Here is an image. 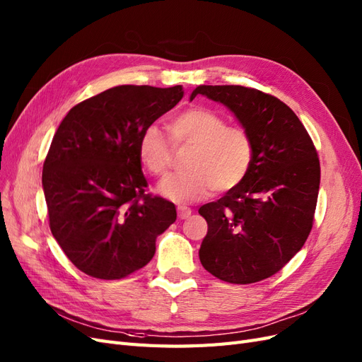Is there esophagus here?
Wrapping results in <instances>:
<instances>
[{
    "label": "esophagus",
    "mask_w": 362,
    "mask_h": 362,
    "mask_svg": "<svg viewBox=\"0 0 362 362\" xmlns=\"http://www.w3.org/2000/svg\"><path fill=\"white\" fill-rule=\"evenodd\" d=\"M190 216H192V210H190L189 206H185V205H180L178 206V217L180 218H187Z\"/></svg>",
    "instance_id": "obj_1"
}]
</instances>
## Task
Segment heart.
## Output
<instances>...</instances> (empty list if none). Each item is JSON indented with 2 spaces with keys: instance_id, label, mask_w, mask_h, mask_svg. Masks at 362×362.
Segmentation results:
<instances>
[{
  "instance_id": "b5f03b06",
  "label": "heart",
  "mask_w": 362,
  "mask_h": 362,
  "mask_svg": "<svg viewBox=\"0 0 362 362\" xmlns=\"http://www.w3.org/2000/svg\"><path fill=\"white\" fill-rule=\"evenodd\" d=\"M175 148H190L184 168L158 185V193L172 202L187 204L205 199L213 190L225 193L242 184L255 158L250 133L206 107H192L169 124ZM139 160L152 177L161 178L172 166V146L163 131L149 125L139 139Z\"/></svg>"
}]
</instances>
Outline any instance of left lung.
<instances>
[{
  "label": "left lung",
  "instance_id": "obj_1",
  "mask_svg": "<svg viewBox=\"0 0 362 362\" xmlns=\"http://www.w3.org/2000/svg\"><path fill=\"white\" fill-rule=\"evenodd\" d=\"M234 113L255 145L245 181L205 204L208 223L199 259L205 270L231 284L275 275L308 238L320 187V161L310 134L278 98L243 86H198Z\"/></svg>",
  "mask_w": 362,
  "mask_h": 362
}]
</instances>
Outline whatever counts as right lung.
I'll return each mask as SVG.
<instances>
[{
	"label": "right lung",
	"instance_id": "add662e5",
	"mask_svg": "<svg viewBox=\"0 0 362 362\" xmlns=\"http://www.w3.org/2000/svg\"><path fill=\"white\" fill-rule=\"evenodd\" d=\"M184 96L182 86H116L72 107L43 163L54 238L72 264L98 279L145 267L177 208L145 193L139 139Z\"/></svg>",
	"mask_w": 362,
	"mask_h": 362
}]
</instances>
